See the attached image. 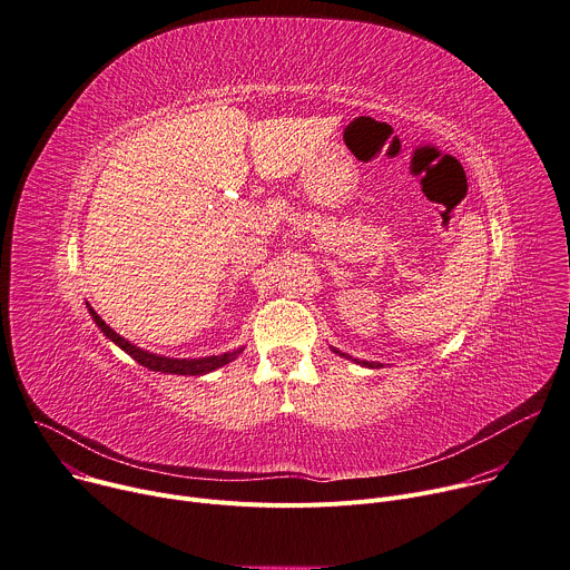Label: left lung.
<instances>
[{
  "mask_svg": "<svg viewBox=\"0 0 570 570\" xmlns=\"http://www.w3.org/2000/svg\"><path fill=\"white\" fill-rule=\"evenodd\" d=\"M331 348H333V353H340V355H342V357H346V360H353V357H351V355H346V353H342V351H337V348H335V346H331ZM353 362H355V364H362V366H368V368H377V366H383V364H381V362H366V360H353Z\"/></svg>",
  "mask_w": 570,
  "mask_h": 570,
  "instance_id": "obj_1",
  "label": "left lung"
}]
</instances>
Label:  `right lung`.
Masks as SVG:
<instances>
[{
  "mask_svg": "<svg viewBox=\"0 0 570 570\" xmlns=\"http://www.w3.org/2000/svg\"><path fill=\"white\" fill-rule=\"evenodd\" d=\"M88 312L92 322L99 326V331L115 344L119 346L124 353H129L138 364L147 366L149 371H160V373H174V375H204V373H210L228 362H233L242 351L244 346L235 348V351H228V353H222V355H206V357H167V355H158V353H151V351H145L136 344H131L129 340H124L119 333H115L99 314L92 309L90 303H86Z\"/></svg>",
  "mask_w": 570,
  "mask_h": 570,
  "instance_id": "add662e5",
  "label": "right lung"
}]
</instances>
